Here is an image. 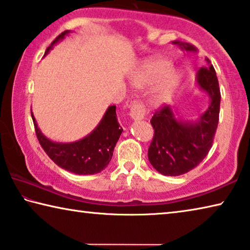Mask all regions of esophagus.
<instances>
[{"mask_svg": "<svg viewBox=\"0 0 250 250\" xmlns=\"http://www.w3.org/2000/svg\"><path fill=\"white\" fill-rule=\"evenodd\" d=\"M146 109L141 101L133 100L132 104H131L130 109V116L134 120H142L146 116Z\"/></svg>", "mask_w": 250, "mask_h": 250, "instance_id": "obj_1", "label": "esophagus"}]
</instances>
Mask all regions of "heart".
I'll list each match as a JSON object with an SVG mask.
<instances>
[{
	"mask_svg": "<svg viewBox=\"0 0 250 250\" xmlns=\"http://www.w3.org/2000/svg\"><path fill=\"white\" fill-rule=\"evenodd\" d=\"M179 73L171 67L167 59L158 58L146 62L131 76V83L140 89L152 87L150 100L152 104H160L172 96L179 84Z\"/></svg>",
	"mask_w": 250,
	"mask_h": 250,
	"instance_id": "b5f03b06",
	"label": "heart"
}]
</instances>
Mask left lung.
I'll return each instance as SVG.
<instances>
[{
	"mask_svg": "<svg viewBox=\"0 0 250 250\" xmlns=\"http://www.w3.org/2000/svg\"><path fill=\"white\" fill-rule=\"evenodd\" d=\"M182 49L195 52L188 43L175 41ZM206 67L197 71V83L210 98L208 109L195 122H182L172 109L164 104L151 119L153 139L147 150V158L156 171L167 176H177L196 167L208 154L216 133L221 107V91L216 73L209 59Z\"/></svg>",
	"mask_w": 250,
	"mask_h": 250,
	"instance_id": "1",
	"label": "left lung"
}]
</instances>
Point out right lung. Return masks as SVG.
<instances>
[{
	"mask_svg": "<svg viewBox=\"0 0 250 250\" xmlns=\"http://www.w3.org/2000/svg\"><path fill=\"white\" fill-rule=\"evenodd\" d=\"M68 33L69 31H65L59 34L46 49L45 55ZM31 113L37 139L46 154L58 167L75 174H96L105 168L112 158L117 141L124 131L117 119L116 105H111L107 109L97 128L87 137L73 143H57L48 140L41 132L32 111Z\"/></svg>",
	"mask_w": 250,
	"mask_h": 250,
	"instance_id": "obj_1",
	"label": "right lung"
}]
</instances>
